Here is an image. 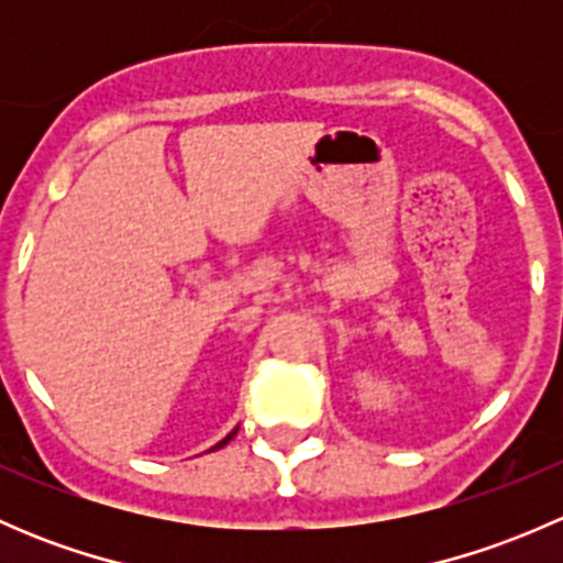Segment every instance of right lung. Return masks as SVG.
Returning a JSON list of instances; mask_svg holds the SVG:
<instances>
[{
	"mask_svg": "<svg viewBox=\"0 0 563 563\" xmlns=\"http://www.w3.org/2000/svg\"><path fill=\"white\" fill-rule=\"evenodd\" d=\"M236 430H240V428H234V430H231V433H229V435H225V439H223V441H218V444H214V446H212V450H209V452H214V450H220V446H225V444H229V441H231V439H234V435H236Z\"/></svg>",
	"mask_w": 563,
	"mask_h": 563,
	"instance_id": "right-lung-1",
	"label": "right lung"
}]
</instances>
